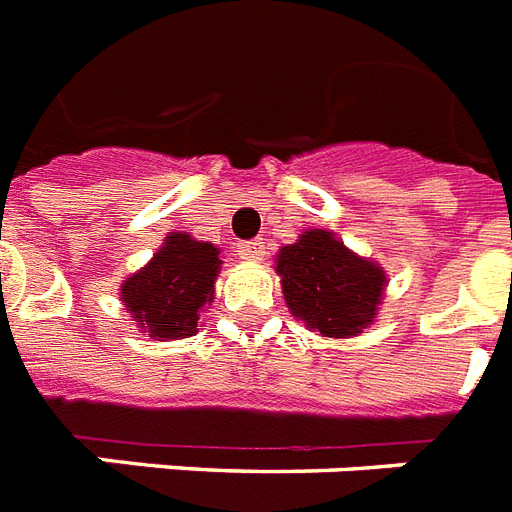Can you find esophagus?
<instances>
[{"instance_id": "esophagus-1", "label": "esophagus", "mask_w": 512, "mask_h": 512, "mask_svg": "<svg viewBox=\"0 0 512 512\" xmlns=\"http://www.w3.org/2000/svg\"><path fill=\"white\" fill-rule=\"evenodd\" d=\"M241 260H249V263H257V260H263L265 255V241L263 239H252V241H241L239 247H236Z\"/></svg>"}]
</instances>
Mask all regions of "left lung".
Wrapping results in <instances>:
<instances>
[{
	"instance_id": "left-lung-1",
	"label": "left lung",
	"mask_w": 512,
	"mask_h": 512,
	"mask_svg": "<svg viewBox=\"0 0 512 512\" xmlns=\"http://www.w3.org/2000/svg\"><path fill=\"white\" fill-rule=\"evenodd\" d=\"M292 316L324 337H356L377 316L385 271L350 252L335 233L311 228L276 255Z\"/></svg>"
}]
</instances>
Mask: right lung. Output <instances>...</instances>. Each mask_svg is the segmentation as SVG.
Instances as JSON below:
<instances>
[{
    "label": "right lung",
    "mask_w": 512,
    "mask_h": 512,
    "mask_svg": "<svg viewBox=\"0 0 512 512\" xmlns=\"http://www.w3.org/2000/svg\"><path fill=\"white\" fill-rule=\"evenodd\" d=\"M220 249L188 233H170L151 263L122 284L132 321L154 340H180L199 332V313L215 300Z\"/></svg>",
    "instance_id": "obj_1"
}]
</instances>
